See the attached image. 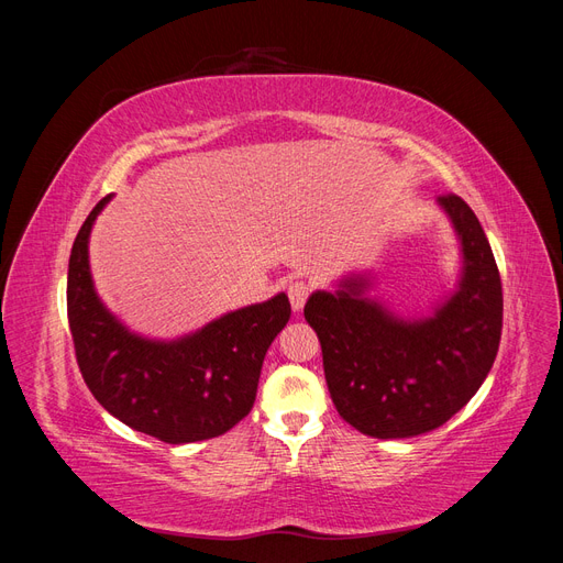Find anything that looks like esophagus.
I'll list each match as a JSON object with an SVG mask.
<instances>
[{
  "instance_id": "obj_1",
  "label": "esophagus",
  "mask_w": 563,
  "mask_h": 563,
  "mask_svg": "<svg viewBox=\"0 0 563 563\" xmlns=\"http://www.w3.org/2000/svg\"><path fill=\"white\" fill-rule=\"evenodd\" d=\"M310 296V286L305 282H294L288 284V300H291L294 312H300L305 308V300Z\"/></svg>"
}]
</instances>
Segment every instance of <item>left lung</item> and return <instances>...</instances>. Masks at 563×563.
Masks as SVG:
<instances>
[{
  "label": "left lung",
  "instance_id": "left-lung-1",
  "mask_svg": "<svg viewBox=\"0 0 563 563\" xmlns=\"http://www.w3.org/2000/svg\"><path fill=\"white\" fill-rule=\"evenodd\" d=\"M437 203L455 232L460 272L428 314H401L371 296L368 269L305 302L340 418L376 439L441 428L476 395L498 354L503 286L484 228L460 197Z\"/></svg>",
  "mask_w": 563,
  "mask_h": 563
}]
</instances>
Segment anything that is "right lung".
I'll return each mask as SVG.
<instances>
[{
	"label": "right lung",
	"mask_w": 563,
	"mask_h": 563,
	"mask_svg": "<svg viewBox=\"0 0 563 563\" xmlns=\"http://www.w3.org/2000/svg\"><path fill=\"white\" fill-rule=\"evenodd\" d=\"M112 195L84 220L67 265V319L84 380L98 404L131 430L166 444L225 434L253 408L272 340L288 323L291 302L277 294L230 310L178 338L129 329L100 300L89 240Z\"/></svg>",
	"instance_id": "right-lung-1"
}]
</instances>
